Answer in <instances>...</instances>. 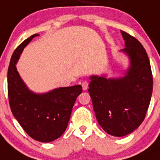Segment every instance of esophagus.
Segmentation results:
<instances>
[{"label": "esophagus", "mask_w": 160, "mask_h": 160, "mask_svg": "<svg viewBox=\"0 0 160 160\" xmlns=\"http://www.w3.org/2000/svg\"><path fill=\"white\" fill-rule=\"evenodd\" d=\"M88 85H89V83L87 82V81L82 82V90H87V89H88Z\"/></svg>", "instance_id": "obj_1"}]
</instances>
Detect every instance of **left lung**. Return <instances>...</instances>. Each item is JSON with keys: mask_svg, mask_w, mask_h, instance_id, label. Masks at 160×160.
I'll return each mask as SVG.
<instances>
[{"mask_svg": "<svg viewBox=\"0 0 160 160\" xmlns=\"http://www.w3.org/2000/svg\"><path fill=\"white\" fill-rule=\"evenodd\" d=\"M128 58L123 75L108 78L107 73L90 75L88 92L96 118L107 134L122 137L135 131L144 120L153 90L149 58L136 38L121 31Z\"/></svg>", "mask_w": 160, "mask_h": 160, "instance_id": "1", "label": "left lung"}]
</instances>
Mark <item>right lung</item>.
<instances>
[{
    "mask_svg": "<svg viewBox=\"0 0 160 160\" xmlns=\"http://www.w3.org/2000/svg\"><path fill=\"white\" fill-rule=\"evenodd\" d=\"M37 36L39 34L27 38L12 53L7 76L8 95L12 114L24 131L35 140L49 142L65 132L73 104L82 88L76 85L35 93L27 87L16 65L25 46Z\"/></svg>",
    "mask_w": 160,
    "mask_h": 160,
    "instance_id": "1",
    "label": "right lung"
}]
</instances>
